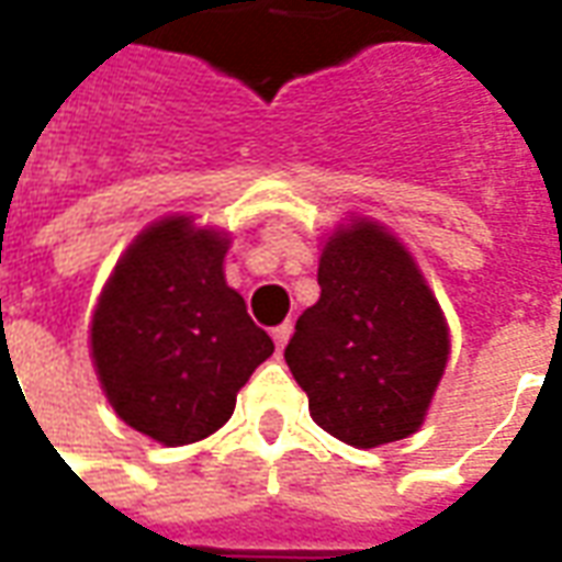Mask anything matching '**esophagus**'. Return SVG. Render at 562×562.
Here are the masks:
<instances>
[{
  "label": "esophagus",
  "mask_w": 562,
  "mask_h": 562,
  "mask_svg": "<svg viewBox=\"0 0 562 562\" xmlns=\"http://www.w3.org/2000/svg\"><path fill=\"white\" fill-rule=\"evenodd\" d=\"M270 337H273V342H277V349H280V352H282V349H285V342H289V337H292V322H282V325H277Z\"/></svg>",
  "instance_id": "esophagus-1"
}]
</instances>
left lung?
I'll use <instances>...</instances> for the list:
<instances>
[{
  "label": "left lung",
  "mask_w": 562,
  "mask_h": 562,
  "mask_svg": "<svg viewBox=\"0 0 562 562\" xmlns=\"http://www.w3.org/2000/svg\"><path fill=\"white\" fill-rule=\"evenodd\" d=\"M318 285L285 346L313 422L355 448L406 439L448 361L446 316L422 270L394 234L352 220L322 249Z\"/></svg>",
  "instance_id": "8db88e82"
}]
</instances>
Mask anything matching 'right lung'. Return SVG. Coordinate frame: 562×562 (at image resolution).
Wrapping results in <instances>:
<instances>
[{
	"instance_id": "1",
	"label": "right lung",
	"mask_w": 562,
	"mask_h": 562,
	"mask_svg": "<svg viewBox=\"0 0 562 562\" xmlns=\"http://www.w3.org/2000/svg\"><path fill=\"white\" fill-rule=\"evenodd\" d=\"M225 252L228 237L189 216L153 222L116 261L92 313V364L108 401L161 446L216 434L273 355L225 282Z\"/></svg>"
}]
</instances>
